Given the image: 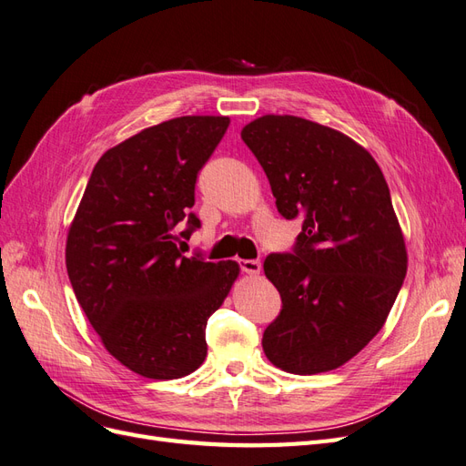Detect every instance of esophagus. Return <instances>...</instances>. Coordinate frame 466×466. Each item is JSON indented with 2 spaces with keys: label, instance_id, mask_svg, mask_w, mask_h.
I'll return each instance as SVG.
<instances>
[{
  "label": "esophagus",
  "instance_id": "1",
  "mask_svg": "<svg viewBox=\"0 0 466 466\" xmlns=\"http://www.w3.org/2000/svg\"><path fill=\"white\" fill-rule=\"evenodd\" d=\"M238 264H241V270L248 276H258L262 270V264L258 260H238Z\"/></svg>",
  "mask_w": 466,
  "mask_h": 466
}]
</instances>
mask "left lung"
<instances>
[{
	"mask_svg": "<svg viewBox=\"0 0 466 466\" xmlns=\"http://www.w3.org/2000/svg\"><path fill=\"white\" fill-rule=\"evenodd\" d=\"M241 137L279 214L303 218L293 255L264 260L284 303L264 354L288 373L332 371L383 329L408 270L387 180L368 149L313 120L264 115Z\"/></svg>",
	"mask_w": 466,
	"mask_h": 466,
	"instance_id": "left-lung-1",
	"label": "left lung"
}]
</instances>
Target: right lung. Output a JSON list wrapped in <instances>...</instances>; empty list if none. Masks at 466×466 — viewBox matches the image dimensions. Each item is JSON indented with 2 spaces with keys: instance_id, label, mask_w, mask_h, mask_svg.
I'll return each mask as SVG.
<instances>
[{
  "instance_id": "add662e5",
  "label": "right lung",
  "mask_w": 466,
  "mask_h": 466,
  "mask_svg": "<svg viewBox=\"0 0 466 466\" xmlns=\"http://www.w3.org/2000/svg\"><path fill=\"white\" fill-rule=\"evenodd\" d=\"M228 126L229 116H178L110 147L69 225L66 268L83 313L108 354L147 379L200 368L208 319L241 272L178 248L200 225L188 214L196 177Z\"/></svg>"
}]
</instances>
